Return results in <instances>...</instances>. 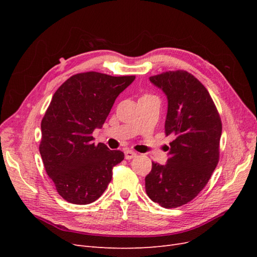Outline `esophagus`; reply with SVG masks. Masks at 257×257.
<instances>
[{"label": "esophagus", "mask_w": 257, "mask_h": 257, "mask_svg": "<svg viewBox=\"0 0 257 257\" xmlns=\"http://www.w3.org/2000/svg\"><path fill=\"white\" fill-rule=\"evenodd\" d=\"M124 154H125V159H126V160L134 159V158H136V155H137L136 152L132 151V150H126L125 152H124Z\"/></svg>", "instance_id": "1"}]
</instances>
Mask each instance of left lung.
Returning <instances> with one entry per match:
<instances>
[{"label":"left lung","instance_id":"obj_1","mask_svg":"<svg viewBox=\"0 0 257 257\" xmlns=\"http://www.w3.org/2000/svg\"><path fill=\"white\" fill-rule=\"evenodd\" d=\"M150 82L167 97L165 165L152 163L146 177V192L164 208L188 204L205 188L219 162L222 123L209 92L188 72H166L152 76Z\"/></svg>","mask_w":257,"mask_h":257}]
</instances>
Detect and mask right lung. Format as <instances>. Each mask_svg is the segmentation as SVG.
<instances>
[{
  "label": "right lung",
  "instance_id": "add662e5",
  "mask_svg": "<svg viewBox=\"0 0 257 257\" xmlns=\"http://www.w3.org/2000/svg\"><path fill=\"white\" fill-rule=\"evenodd\" d=\"M135 76L96 72L72 76L54 93L42 121L40 152L46 173L68 203L88 205L107 189L112 167L124 159L119 150L92 143L115 98Z\"/></svg>",
  "mask_w": 257,
  "mask_h": 257
}]
</instances>
